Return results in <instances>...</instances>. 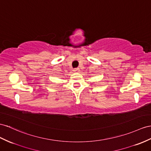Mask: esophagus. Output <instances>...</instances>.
<instances>
[{"label": "esophagus", "mask_w": 151, "mask_h": 151, "mask_svg": "<svg viewBox=\"0 0 151 151\" xmlns=\"http://www.w3.org/2000/svg\"><path fill=\"white\" fill-rule=\"evenodd\" d=\"M73 71H74V72H76V73H77V72H79V71H80V69H79V68H75L74 69H73Z\"/></svg>", "instance_id": "34e87169"}]
</instances>
